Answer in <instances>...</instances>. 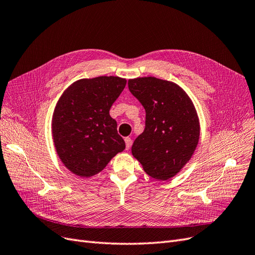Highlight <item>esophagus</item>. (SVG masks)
I'll return each mask as SVG.
<instances>
[{
    "label": "esophagus",
    "instance_id": "obj_1",
    "mask_svg": "<svg viewBox=\"0 0 255 255\" xmlns=\"http://www.w3.org/2000/svg\"><path fill=\"white\" fill-rule=\"evenodd\" d=\"M125 141H126V148H127V150H128L130 148V143H132V140H130L129 137H126Z\"/></svg>",
    "mask_w": 255,
    "mask_h": 255
}]
</instances>
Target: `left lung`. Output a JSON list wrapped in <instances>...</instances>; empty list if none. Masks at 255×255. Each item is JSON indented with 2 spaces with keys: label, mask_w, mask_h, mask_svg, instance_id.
Returning a JSON list of instances; mask_svg holds the SVG:
<instances>
[{
  "label": "left lung",
  "mask_w": 255,
  "mask_h": 255,
  "mask_svg": "<svg viewBox=\"0 0 255 255\" xmlns=\"http://www.w3.org/2000/svg\"><path fill=\"white\" fill-rule=\"evenodd\" d=\"M128 89L145 110V128L133 145V156L145 173L170 180L194 155L200 123L191 99L179 85L154 76L130 79Z\"/></svg>",
  "instance_id": "left-lung-1"
}]
</instances>
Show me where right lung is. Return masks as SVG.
I'll list each match as a JSON object with an SVG mask.
<instances>
[{
    "mask_svg": "<svg viewBox=\"0 0 255 255\" xmlns=\"http://www.w3.org/2000/svg\"><path fill=\"white\" fill-rule=\"evenodd\" d=\"M126 84L119 76L81 79L58 99L52 117L53 142L61 163L73 174L90 177L101 172L126 149L110 115Z\"/></svg>",
    "mask_w": 255,
    "mask_h": 255,
    "instance_id": "add662e5",
    "label": "right lung"
}]
</instances>
